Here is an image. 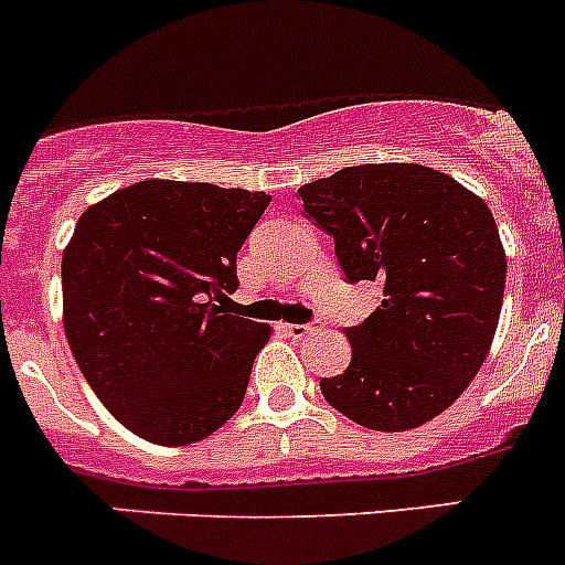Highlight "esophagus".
<instances>
[{"instance_id": "obj_1", "label": "esophagus", "mask_w": 565, "mask_h": 565, "mask_svg": "<svg viewBox=\"0 0 565 565\" xmlns=\"http://www.w3.org/2000/svg\"><path fill=\"white\" fill-rule=\"evenodd\" d=\"M282 331L294 339H302V337H308V333L317 331V326H294V322H288V326H282Z\"/></svg>"}]
</instances>
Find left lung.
<instances>
[{
  "label": "left lung",
  "mask_w": 565,
  "mask_h": 565,
  "mask_svg": "<svg viewBox=\"0 0 565 565\" xmlns=\"http://www.w3.org/2000/svg\"><path fill=\"white\" fill-rule=\"evenodd\" d=\"M333 234L351 282L379 279L382 306L348 328L351 364L322 379L333 411L404 433L444 413L481 371L501 317L507 252L476 192L422 163H364L299 186Z\"/></svg>",
  "instance_id": "left-lung-1"
}]
</instances>
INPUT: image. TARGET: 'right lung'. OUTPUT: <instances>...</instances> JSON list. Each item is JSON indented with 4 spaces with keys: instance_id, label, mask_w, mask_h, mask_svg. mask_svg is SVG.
Instances as JSON below:
<instances>
[{
    "instance_id": "obj_1",
    "label": "right lung",
    "mask_w": 565,
    "mask_h": 565,
    "mask_svg": "<svg viewBox=\"0 0 565 565\" xmlns=\"http://www.w3.org/2000/svg\"><path fill=\"white\" fill-rule=\"evenodd\" d=\"M266 192L149 178L84 209L62 254L64 333L93 393L135 436L183 447L246 396L271 326L214 306Z\"/></svg>"
}]
</instances>
